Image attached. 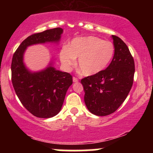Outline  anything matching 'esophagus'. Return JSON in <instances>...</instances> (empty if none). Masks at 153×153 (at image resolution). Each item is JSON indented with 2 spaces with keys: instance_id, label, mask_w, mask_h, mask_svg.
<instances>
[{
  "instance_id": "34e87169",
  "label": "esophagus",
  "mask_w": 153,
  "mask_h": 153,
  "mask_svg": "<svg viewBox=\"0 0 153 153\" xmlns=\"http://www.w3.org/2000/svg\"><path fill=\"white\" fill-rule=\"evenodd\" d=\"M73 81L74 82H78V79L77 78H75V77H73Z\"/></svg>"
}]
</instances>
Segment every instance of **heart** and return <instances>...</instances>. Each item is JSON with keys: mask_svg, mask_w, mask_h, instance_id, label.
I'll return each instance as SVG.
<instances>
[{"mask_svg": "<svg viewBox=\"0 0 153 153\" xmlns=\"http://www.w3.org/2000/svg\"><path fill=\"white\" fill-rule=\"evenodd\" d=\"M114 54L111 42L94 36L73 39L69 47L64 46L59 52L63 66L69 69L78 58V67L82 75L92 76L103 71L109 65Z\"/></svg>", "mask_w": 153, "mask_h": 153, "instance_id": "b5f03b06", "label": "heart"}]
</instances>
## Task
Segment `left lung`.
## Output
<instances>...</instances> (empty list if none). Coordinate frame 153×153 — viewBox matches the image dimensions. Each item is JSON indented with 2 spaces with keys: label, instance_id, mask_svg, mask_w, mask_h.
I'll list each match as a JSON object with an SVG mask.
<instances>
[{
  "label": "left lung",
  "instance_id": "1",
  "mask_svg": "<svg viewBox=\"0 0 153 153\" xmlns=\"http://www.w3.org/2000/svg\"><path fill=\"white\" fill-rule=\"evenodd\" d=\"M111 37L114 54L109 65L101 73L81 80L87 108L101 117L117 110L127 97L134 80V62L129 48L118 36Z\"/></svg>",
  "mask_w": 153,
  "mask_h": 153
}]
</instances>
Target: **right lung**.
Returning <instances> with one entry per match:
<instances>
[{"label": "right lung", "instance_id": "1", "mask_svg": "<svg viewBox=\"0 0 153 153\" xmlns=\"http://www.w3.org/2000/svg\"><path fill=\"white\" fill-rule=\"evenodd\" d=\"M62 33V28H54L28 36L12 58L11 80L16 94L23 106L39 118H51L60 111L73 78L70 73L56 70L52 61L42 71H29L24 62V54L31 45L58 44Z\"/></svg>", "mask_w": 153, "mask_h": 153}]
</instances>
